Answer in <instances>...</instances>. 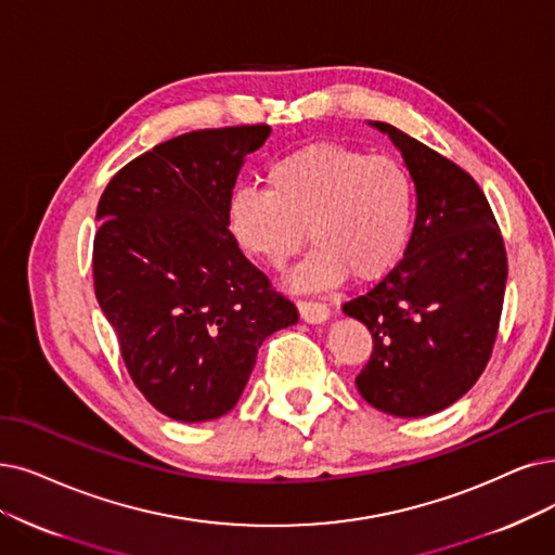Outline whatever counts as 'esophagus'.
<instances>
[{"mask_svg":"<svg viewBox=\"0 0 555 555\" xmlns=\"http://www.w3.org/2000/svg\"><path fill=\"white\" fill-rule=\"evenodd\" d=\"M298 312H300V319L307 321V323H325L330 319L327 305L314 302V300H300Z\"/></svg>","mask_w":555,"mask_h":555,"instance_id":"esophagus-1","label":"esophagus"}]
</instances>
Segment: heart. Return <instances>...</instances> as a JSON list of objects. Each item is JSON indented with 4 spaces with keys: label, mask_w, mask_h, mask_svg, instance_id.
<instances>
[{
    "label": "heart",
    "mask_w": 555,
    "mask_h": 555,
    "mask_svg": "<svg viewBox=\"0 0 555 555\" xmlns=\"http://www.w3.org/2000/svg\"><path fill=\"white\" fill-rule=\"evenodd\" d=\"M414 220V184L391 157L314 143L286 154L266 172V189L238 186L228 203V225L238 246L271 269H282L305 243L314 250L289 284L317 292L383 278L401 259Z\"/></svg>",
    "instance_id": "obj_1"
}]
</instances>
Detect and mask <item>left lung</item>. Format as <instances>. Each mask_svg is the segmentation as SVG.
Listing matches in <instances>:
<instances>
[{"label":"left lung","mask_w":555,"mask_h":555,"mask_svg":"<svg viewBox=\"0 0 555 555\" xmlns=\"http://www.w3.org/2000/svg\"><path fill=\"white\" fill-rule=\"evenodd\" d=\"M416 189L405 257L344 312L364 323L373 352L354 385L391 416H428L467 393L496 341L507 280L496 218L474 177L387 122Z\"/></svg>","instance_id":"obj_1"}]
</instances>
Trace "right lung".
Returning <instances> with one entry per match:
<instances>
[{"mask_svg": "<svg viewBox=\"0 0 555 555\" xmlns=\"http://www.w3.org/2000/svg\"><path fill=\"white\" fill-rule=\"evenodd\" d=\"M269 134V125H241L170 139L100 197L98 302L139 391L184 424L228 414L263 339L298 321L228 225L238 170Z\"/></svg>", "mask_w": 555, "mask_h": 555, "instance_id": "right-lung-1", "label": "right lung"}]
</instances>
